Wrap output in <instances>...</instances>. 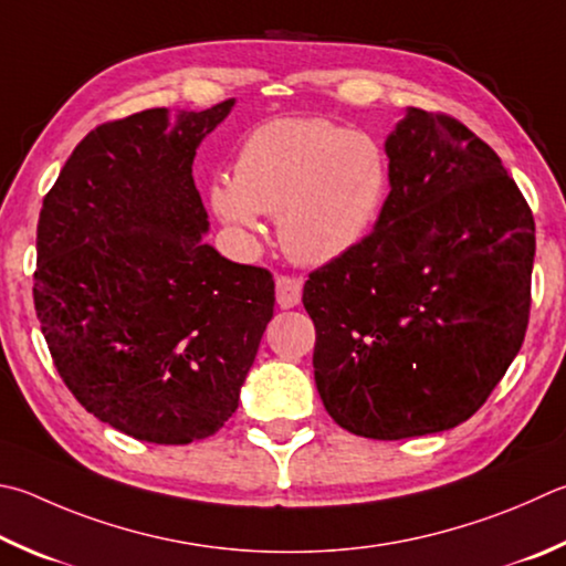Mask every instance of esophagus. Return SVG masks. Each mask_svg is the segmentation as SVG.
<instances>
[{
	"label": "esophagus",
	"instance_id": "34e87169",
	"mask_svg": "<svg viewBox=\"0 0 566 566\" xmlns=\"http://www.w3.org/2000/svg\"><path fill=\"white\" fill-rule=\"evenodd\" d=\"M302 302V280H296V276H284L280 274L276 276V304L282 306V310H292Z\"/></svg>",
	"mask_w": 566,
	"mask_h": 566
}]
</instances>
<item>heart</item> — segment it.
I'll list each match as a JSON object with an SVG mask.
<instances>
[{"label":"heart","mask_w":566,"mask_h":566,"mask_svg":"<svg viewBox=\"0 0 566 566\" xmlns=\"http://www.w3.org/2000/svg\"><path fill=\"white\" fill-rule=\"evenodd\" d=\"M388 190L378 143L322 118H276L256 126L238 153L234 180L210 185L218 218L242 238L276 214L282 248L304 264H326L371 230Z\"/></svg>","instance_id":"b5f03b06"}]
</instances>
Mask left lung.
Here are the masks:
<instances>
[{
    "label": "left lung",
    "instance_id": "left-lung-1",
    "mask_svg": "<svg viewBox=\"0 0 566 566\" xmlns=\"http://www.w3.org/2000/svg\"><path fill=\"white\" fill-rule=\"evenodd\" d=\"M390 192L371 234L304 284L326 413L374 440L455 428L525 342L534 218L485 140L408 108L386 138Z\"/></svg>",
    "mask_w": 566,
    "mask_h": 566
}]
</instances>
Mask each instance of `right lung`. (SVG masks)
Returning a JSON list of instances; mask_svg holds the SVG:
<instances>
[{"mask_svg": "<svg viewBox=\"0 0 566 566\" xmlns=\"http://www.w3.org/2000/svg\"><path fill=\"white\" fill-rule=\"evenodd\" d=\"M232 106L101 123L41 205L34 306L56 371L88 413L146 443L218 433L274 312L270 270L202 242L192 158Z\"/></svg>", "mask_w": 566, "mask_h": 566, "instance_id": "right-lung-1", "label": "right lung"}]
</instances>
